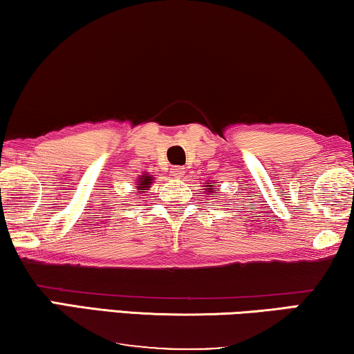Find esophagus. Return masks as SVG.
I'll return each instance as SVG.
<instances>
[{"label": "esophagus", "instance_id": "obj_1", "mask_svg": "<svg viewBox=\"0 0 354 354\" xmlns=\"http://www.w3.org/2000/svg\"><path fill=\"white\" fill-rule=\"evenodd\" d=\"M171 172H172V176L176 177V178H182L183 176H185V169L180 167V166L172 167V169H171Z\"/></svg>", "mask_w": 354, "mask_h": 354}]
</instances>
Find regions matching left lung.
I'll return each mask as SVG.
<instances>
[{"label":"left lung","mask_w":354,"mask_h":354,"mask_svg":"<svg viewBox=\"0 0 354 354\" xmlns=\"http://www.w3.org/2000/svg\"><path fill=\"white\" fill-rule=\"evenodd\" d=\"M203 190H205L206 195H209V193H214V192H217L216 188H212L211 185H206V188H203Z\"/></svg>","instance_id":"8db88e82"}]
</instances>
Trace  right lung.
I'll use <instances>...</instances> for the list:
<instances>
[{
	"mask_svg": "<svg viewBox=\"0 0 354 354\" xmlns=\"http://www.w3.org/2000/svg\"><path fill=\"white\" fill-rule=\"evenodd\" d=\"M154 180L153 176H149V174L145 172L143 176L138 177V182H137V190L138 192H145V190H149V187H151V183Z\"/></svg>",
	"mask_w": 354,
	"mask_h": 354,
	"instance_id": "obj_1",
	"label": "right lung"
}]
</instances>
